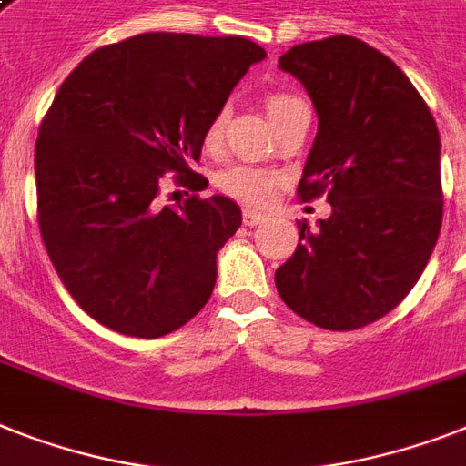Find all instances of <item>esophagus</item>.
<instances>
[{
    "label": "esophagus",
    "instance_id": "34e87169",
    "mask_svg": "<svg viewBox=\"0 0 466 466\" xmlns=\"http://www.w3.org/2000/svg\"><path fill=\"white\" fill-rule=\"evenodd\" d=\"M241 218H244V225H248V227L260 225V222L268 220L266 213H260V210H253V208H244V213H241Z\"/></svg>",
    "mask_w": 466,
    "mask_h": 466
}]
</instances>
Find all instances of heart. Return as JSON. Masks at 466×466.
<instances>
[{"instance_id": "heart-1", "label": "heart", "mask_w": 466, "mask_h": 466, "mask_svg": "<svg viewBox=\"0 0 466 466\" xmlns=\"http://www.w3.org/2000/svg\"><path fill=\"white\" fill-rule=\"evenodd\" d=\"M263 105H266V112L272 122L279 124L289 112H294L297 107L306 105L304 100L294 93H287V90H270L266 97H263ZM227 127V107L215 109L213 116L208 119L206 131H203V143L206 147L215 150V147L222 143V136H225ZM218 187L220 191H225L227 196H232L237 200H244V203H256V206H263L272 198L275 188H278V177L263 167H256V165H246V162H237V165H229L227 169H222L218 174Z\"/></svg>"}]
</instances>
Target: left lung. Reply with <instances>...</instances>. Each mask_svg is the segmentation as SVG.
Instances as JSON below:
<instances>
[{"mask_svg": "<svg viewBox=\"0 0 466 466\" xmlns=\"http://www.w3.org/2000/svg\"><path fill=\"white\" fill-rule=\"evenodd\" d=\"M297 76L319 115L297 194L328 196L316 229L297 222L279 297L325 330H357L390 313L421 278L442 222L441 136L429 105L392 59L351 35L294 45Z\"/></svg>", "mask_w": 466, "mask_h": 466, "instance_id": "left-lung-1", "label": "left lung"}]
</instances>
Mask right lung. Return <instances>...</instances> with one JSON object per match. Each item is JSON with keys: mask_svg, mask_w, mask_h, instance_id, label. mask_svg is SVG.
<instances>
[{"mask_svg": "<svg viewBox=\"0 0 466 466\" xmlns=\"http://www.w3.org/2000/svg\"><path fill=\"white\" fill-rule=\"evenodd\" d=\"M263 56L239 35L143 33L56 90L35 143L37 225L64 287L109 330L162 338L208 304L241 210L196 194L162 206L160 184L172 172L196 188L208 119Z\"/></svg>", "mask_w": 466, "mask_h": 466, "instance_id": "1", "label": "right lung"}]
</instances>
